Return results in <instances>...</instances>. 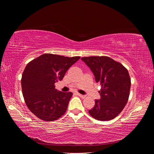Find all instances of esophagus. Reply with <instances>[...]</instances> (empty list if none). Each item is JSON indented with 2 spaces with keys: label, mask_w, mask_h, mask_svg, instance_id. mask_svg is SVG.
Wrapping results in <instances>:
<instances>
[{
  "label": "esophagus",
  "mask_w": 154,
  "mask_h": 154,
  "mask_svg": "<svg viewBox=\"0 0 154 154\" xmlns=\"http://www.w3.org/2000/svg\"><path fill=\"white\" fill-rule=\"evenodd\" d=\"M77 95L80 96V97H82V98H85V97H86V96H84V95H82V94H79V93H77Z\"/></svg>",
  "instance_id": "esophagus-1"
}]
</instances>
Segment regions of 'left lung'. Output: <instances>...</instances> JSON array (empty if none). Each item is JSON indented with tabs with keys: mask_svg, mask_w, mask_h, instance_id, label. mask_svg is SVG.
I'll return each instance as SVG.
<instances>
[{
	"mask_svg": "<svg viewBox=\"0 0 154 154\" xmlns=\"http://www.w3.org/2000/svg\"><path fill=\"white\" fill-rule=\"evenodd\" d=\"M82 60L90 67L96 83L101 87V99L95 100L88 113L98 121L113 119L122 112L128 100L131 80L128 70L105 56L83 57Z\"/></svg>",
	"mask_w": 154,
	"mask_h": 154,
	"instance_id": "left-lung-1",
	"label": "left lung"
}]
</instances>
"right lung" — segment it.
Masks as SVG:
<instances>
[{"label": "right lung", "instance_id": "right-lung-1", "mask_svg": "<svg viewBox=\"0 0 154 154\" xmlns=\"http://www.w3.org/2000/svg\"><path fill=\"white\" fill-rule=\"evenodd\" d=\"M80 58L45 53L27 64L21 79L22 94L27 106L37 118L53 122L66 112L72 93L57 91L54 83L61 81Z\"/></svg>", "mask_w": 154, "mask_h": 154}]
</instances>
